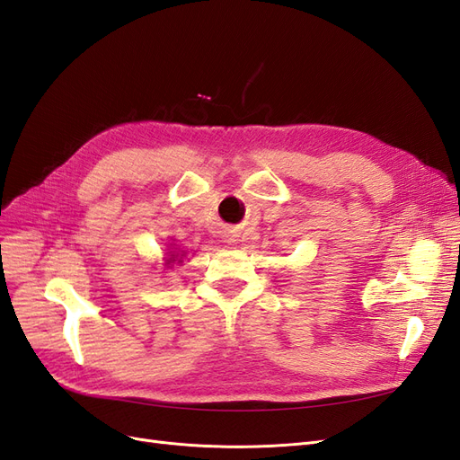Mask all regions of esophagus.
<instances>
[{"label":"esophagus","mask_w":460,"mask_h":460,"mask_svg":"<svg viewBox=\"0 0 460 460\" xmlns=\"http://www.w3.org/2000/svg\"><path fill=\"white\" fill-rule=\"evenodd\" d=\"M226 243H234L235 242V238H234V235H226V240H225Z\"/></svg>","instance_id":"1"}]
</instances>
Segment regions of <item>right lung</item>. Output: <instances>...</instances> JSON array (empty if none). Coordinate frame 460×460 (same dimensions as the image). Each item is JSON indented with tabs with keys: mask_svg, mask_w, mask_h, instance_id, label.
Masks as SVG:
<instances>
[{
	"mask_svg": "<svg viewBox=\"0 0 460 460\" xmlns=\"http://www.w3.org/2000/svg\"><path fill=\"white\" fill-rule=\"evenodd\" d=\"M182 253H184V252H182ZM178 255H180V253H176V252H171V259H166V262H164V264H171V262H174V261L178 259ZM178 262H182V257L178 259Z\"/></svg>",
	"mask_w": 460,
	"mask_h": 460,
	"instance_id": "1",
	"label": "right lung"
}]
</instances>
